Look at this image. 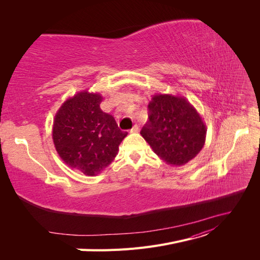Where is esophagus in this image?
Instances as JSON below:
<instances>
[{
	"mask_svg": "<svg viewBox=\"0 0 260 260\" xmlns=\"http://www.w3.org/2000/svg\"><path fill=\"white\" fill-rule=\"evenodd\" d=\"M131 133H138L139 132V125L138 124H135L133 125V128L130 130Z\"/></svg>",
	"mask_w": 260,
	"mask_h": 260,
	"instance_id": "1",
	"label": "esophagus"
}]
</instances>
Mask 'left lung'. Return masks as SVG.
<instances>
[{"instance_id":"1","label":"left lung","mask_w":260,"mask_h":260,"mask_svg":"<svg viewBox=\"0 0 260 260\" xmlns=\"http://www.w3.org/2000/svg\"><path fill=\"white\" fill-rule=\"evenodd\" d=\"M148 122L141 136L171 166H183L205 144L206 124L184 96L155 94L148 103Z\"/></svg>"}]
</instances>
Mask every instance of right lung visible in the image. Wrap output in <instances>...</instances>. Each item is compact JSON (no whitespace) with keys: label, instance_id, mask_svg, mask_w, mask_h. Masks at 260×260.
I'll list each match as a JSON object with an SVG mask.
<instances>
[{"label":"right lung","instance_id":"1","mask_svg":"<svg viewBox=\"0 0 260 260\" xmlns=\"http://www.w3.org/2000/svg\"><path fill=\"white\" fill-rule=\"evenodd\" d=\"M103 96L78 92L59 107L53 122V142L68 167L95 176L111 165L128 132L121 131L112 115L102 111Z\"/></svg>","mask_w":260,"mask_h":260}]
</instances>
